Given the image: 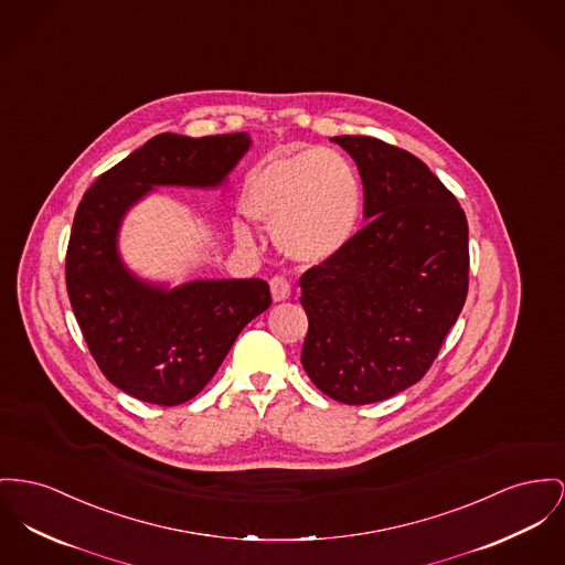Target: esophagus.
Wrapping results in <instances>:
<instances>
[{
  "mask_svg": "<svg viewBox=\"0 0 565 565\" xmlns=\"http://www.w3.org/2000/svg\"><path fill=\"white\" fill-rule=\"evenodd\" d=\"M269 289H271V298L274 301L287 300L291 296V285L285 276H274L269 280Z\"/></svg>",
  "mask_w": 565,
  "mask_h": 565,
  "instance_id": "1",
  "label": "esophagus"
}]
</instances>
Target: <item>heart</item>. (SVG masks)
Listing matches in <instances>:
<instances>
[{
	"label": "heart",
	"mask_w": 565,
	"mask_h": 565,
	"mask_svg": "<svg viewBox=\"0 0 565 565\" xmlns=\"http://www.w3.org/2000/svg\"><path fill=\"white\" fill-rule=\"evenodd\" d=\"M248 212L276 228L287 255L317 264L337 255L353 237L362 212V186L339 151H300L271 160L253 175Z\"/></svg>",
	"instance_id": "obj_1"
}]
</instances>
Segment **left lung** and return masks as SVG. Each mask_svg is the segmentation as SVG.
I'll return each instance as SVG.
<instances>
[{
  "instance_id": "left-lung-1",
  "label": "left lung",
  "mask_w": 565,
  "mask_h": 565,
  "mask_svg": "<svg viewBox=\"0 0 565 565\" xmlns=\"http://www.w3.org/2000/svg\"><path fill=\"white\" fill-rule=\"evenodd\" d=\"M364 182L362 226L300 278L301 366L344 405L385 401L428 373L469 289V228L450 190L414 153L334 137Z\"/></svg>"
}]
</instances>
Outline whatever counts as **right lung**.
Wrapping results in <instances>:
<instances>
[{
	"instance_id": "1",
	"label": "right lung",
	"mask_w": 565,
	"mask_h": 565,
	"mask_svg": "<svg viewBox=\"0 0 565 565\" xmlns=\"http://www.w3.org/2000/svg\"><path fill=\"white\" fill-rule=\"evenodd\" d=\"M248 146L246 132H162L105 171L76 207L66 250L73 312L103 375L143 403L173 407L196 396L271 296L262 278L150 287L119 264V221L151 186L221 184Z\"/></svg>"
}]
</instances>
